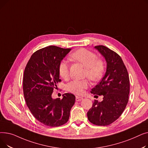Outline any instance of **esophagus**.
<instances>
[{"instance_id": "1", "label": "esophagus", "mask_w": 148, "mask_h": 148, "mask_svg": "<svg viewBox=\"0 0 148 148\" xmlns=\"http://www.w3.org/2000/svg\"><path fill=\"white\" fill-rule=\"evenodd\" d=\"M83 99V97H82L76 96V97H75L76 101H82Z\"/></svg>"}]
</instances>
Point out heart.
I'll use <instances>...</instances> for the list:
<instances>
[{
    "mask_svg": "<svg viewBox=\"0 0 148 148\" xmlns=\"http://www.w3.org/2000/svg\"><path fill=\"white\" fill-rule=\"evenodd\" d=\"M69 59L78 62L86 68L85 76L93 81H98L103 77L105 71V64L101 59H97L96 54L87 49H80L73 53L69 56ZM60 75L64 79L69 77V65L66 61L63 60L60 62L59 66ZM89 86V82L87 80H75L67 84V89L73 94L80 95L83 94L85 89Z\"/></svg>",
    "mask_w": 148,
    "mask_h": 148,
    "instance_id": "obj_1",
    "label": "heart"
}]
</instances>
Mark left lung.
Segmentation results:
<instances>
[{
    "mask_svg": "<svg viewBox=\"0 0 148 148\" xmlns=\"http://www.w3.org/2000/svg\"><path fill=\"white\" fill-rule=\"evenodd\" d=\"M107 62L106 72L90 93L103 95V100H95L87 113L88 120L96 125L106 126L118 119L127 105L130 79L127 69L118 54L104 45L95 47Z\"/></svg>",
    "mask_w": 148,
    "mask_h": 148,
    "instance_id": "1",
    "label": "left lung"
}]
</instances>
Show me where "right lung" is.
Masks as SVG:
<instances>
[{
	"label": "right lung",
	"instance_id": "1",
	"mask_svg": "<svg viewBox=\"0 0 148 148\" xmlns=\"http://www.w3.org/2000/svg\"><path fill=\"white\" fill-rule=\"evenodd\" d=\"M50 45L35 51L28 61L23 75V94L27 106L34 117L45 125L59 127L66 123L75 103L72 94L62 99L51 95L59 79V66L71 50Z\"/></svg>",
	"mask_w": 148,
	"mask_h": 148
}]
</instances>
